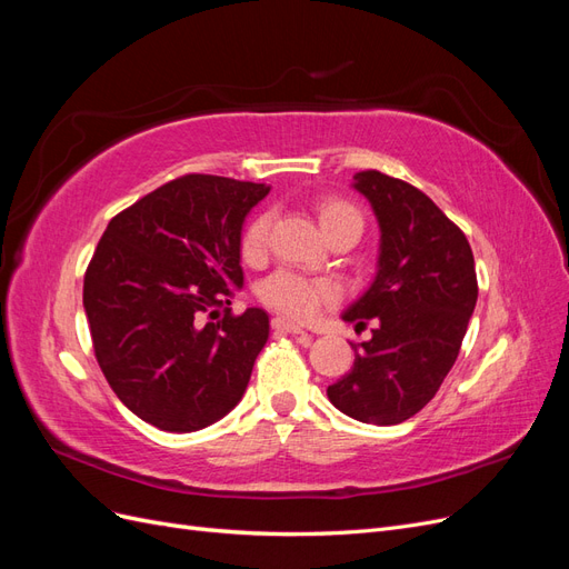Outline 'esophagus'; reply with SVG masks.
<instances>
[{
  "mask_svg": "<svg viewBox=\"0 0 569 569\" xmlns=\"http://www.w3.org/2000/svg\"><path fill=\"white\" fill-rule=\"evenodd\" d=\"M272 330L274 332H287V335H303V327L287 320V318H272Z\"/></svg>",
  "mask_w": 569,
  "mask_h": 569,
  "instance_id": "esophagus-1",
  "label": "esophagus"
}]
</instances>
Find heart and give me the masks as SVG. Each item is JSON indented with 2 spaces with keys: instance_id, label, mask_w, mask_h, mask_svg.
<instances>
[{
  "instance_id": "1",
  "label": "heart",
  "mask_w": 569,
  "mask_h": 569,
  "mask_svg": "<svg viewBox=\"0 0 569 569\" xmlns=\"http://www.w3.org/2000/svg\"><path fill=\"white\" fill-rule=\"evenodd\" d=\"M316 216L325 237L330 239L337 232H353L360 237L363 232V213H360L358 206L349 199L330 194V197H320L316 201ZM268 232H270V216L268 213H258L251 218L242 234V253L247 261H258L263 258L268 249ZM261 299L278 308L280 313L295 318V320H308L313 318L318 308L327 301H332L337 297L335 284L325 282V280H308L299 272L291 270H280L270 274V278L261 284Z\"/></svg>"
}]
</instances>
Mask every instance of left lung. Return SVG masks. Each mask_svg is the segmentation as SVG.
Segmentation results:
<instances>
[{
	"label": "left lung",
	"instance_id": "1",
	"mask_svg": "<svg viewBox=\"0 0 569 569\" xmlns=\"http://www.w3.org/2000/svg\"><path fill=\"white\" fill-rule=\"evenodd\" d=\"M380 226L370 287L341 318L377 330L356 351L353 368L327 387L343 416L399 425L435 399L453 368L477 303L475 256L458 226L418 187L380 170L353 176Z\"/></svg>",
	"mask_w": 569,
	"mask_h": 569
}]
</instances>
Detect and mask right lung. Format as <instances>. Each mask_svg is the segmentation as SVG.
Instances as JSON below:
<instances>
[{"label": "right lung", "instance_id": "obj_1", "mask_svg": "<svg viewBox=\"0 0 569 569\" xmlns=\"http://www.w3.org/2000/svg\"><path fill=\"white\" fill-rule=\"evenodd\" d=\"M268 192L184 176L120 211L99 239L82 287L97 363L118 399L163 432L209 427L247 391L268 313L213 316L244 284L242 228Z\"/></svg>", "mask_w": 569, "mask_h": 569}]
</instances>
